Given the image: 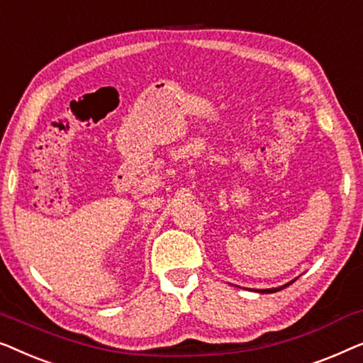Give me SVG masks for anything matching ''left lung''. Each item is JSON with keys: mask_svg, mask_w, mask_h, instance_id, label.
Segmentation results:
<instances>
[{"mask_svg": "<svg viewBox=\"0 0 363 363\" xmlns=\"http://www.w3.org/2000/svg\"><path fill=\"white\" fill-rule=\"evenodd\" d=\"M296 281V278L294 279H291L289 283H286V284H283V286H278V288H269V289H257V293H262V294H269V293H277V291H281V289H284V288H288L289 284H293Z\"/></svg>", "mask_w": 363, "mask_h": 363, "instance_id": "8db88e82", "label": "left lung"}]
</instances>
